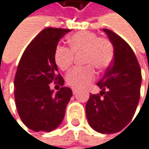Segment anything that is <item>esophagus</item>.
<instances>
[{"mask_svg": "<svg viewBox=\"0 0 149 149\" xmlns=\"http://www.w3.org/2000/svg\"><path fill=\"white\" fill-rule=\"evenodd\" d=\"M72 92H73V95H76L78 93V89L76 88H72Z\"/></svg>", "mask_w": 149, "mask_h": 149, "instance_id": "1", "label": "esophagus"}]
</instances>
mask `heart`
I'll return each mask as SVG.
<instances>
[{"instance_id": "obj_1", "label": "heart", "mask_w": 149, "mask_h": 149, "mask_svg": "<svg viewBox=\"0 0 149 149\" xmlns=\"http://www.w3.org/2000/svg\"><path fill=\"white\" fill-rule=\"evenodd\" d=\"M70 50L64 46H58L54 52V61L61 70H67L73 63V54H85V63L88 66L75 68L66 76L69 85L77 88H83L95 79V66L103 70L111 64L113 59V45L109 39L98 37L95 33L83 31L73 35L69 39ZM92 66H91V65Z\"/></svg>"}]
</instances>
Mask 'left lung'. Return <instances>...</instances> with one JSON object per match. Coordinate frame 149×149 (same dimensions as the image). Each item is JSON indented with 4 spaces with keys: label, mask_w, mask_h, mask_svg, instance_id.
Instances as JSON below:
<instances>
[{
    "label": "left lung",
    "mask_w": 149,
    "mask_h": 149,
    "mask_svg": "<svg viewBox=\"0 0 149 149\" xmlns=\"http://www.w3.org/2000/svg\"><path fill=\"white\" fill-rule=\"evenodd\" d=\"M114 55L103 79L99 95H90L86 114L90 127L103 134L122 130L134 116L140 96L141 70L130 46L114 32L104 28Z\"/></svg>",
    "instance_id": "8db88e82"
}]
</instances>
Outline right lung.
<instances>
[{
	"label": "right lung",
	"instance_id": "obj_1",
	"mask_svg": "<svg viewBox=\"0 0 149 149\" xmlns=\"http://www.w3.org/2000/svg\"><path fill=\"white\" fill-rule=\"evenodd\" d=\"M70 31L48 27L40 32L26 48L17 69V110L23 123L36 132H49L60 126L72 96L70 88L62 87L56 93L50 88L52 82L64 84L54 61V52L60 39Z\"/></svg>",
	"mask_w": 149,
	"mask_h": 149
}]
</instances>
